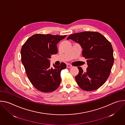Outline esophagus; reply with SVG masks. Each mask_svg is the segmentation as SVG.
<instances>
[{
  "mask_svg": "<svg viewBox=\"0 0 125 125\" xmlns=\"http://www.w3.org/2000/svg\"><path fill=\"white\" fill-rule=\"evenodd\" d=\"M72 67V66L71 65V64H67V68H71Z\"/></svg>",
  "mask_w": 125,
  "mask_h": 125,
  "instance_id": "34e87169",
  "label": "esophagus"
}]
</instances>
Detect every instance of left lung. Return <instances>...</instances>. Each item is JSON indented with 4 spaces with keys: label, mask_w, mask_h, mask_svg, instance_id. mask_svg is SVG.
Listing matches in <instances>:
<instances>
[{
    "label": "left lung",
    "mask_w": 125,
    "mask_h": 125,
    "mask_svg": "<svg viewBox=\"0 0 125 125\" xmlns=\"http://www.w3.org/2000/svg\"><path fill=\"white\" fill-rule=\"evenodd\" d=\"M80 44L82 55L88 65L85 72L78 67L75 77L78 85L85 91L97 90L108 78L114 63L113 50L110 42L96 31H83L70 35L67 39Z\"/></svg>",
    "instance_id": "left-lung-1"
}]
</instances>
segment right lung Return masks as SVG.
Masks as SVG:
<instances>
[{
    "label": "right lung",
    "mask_w": 125,
    "mask_h": 125,
    "mask_svg": "<svg viewBox=\"0 0 125 125\" xmlns=\"http://www.w3.org/2000/svg\"><path fill=\"white\" fill-rule=\"evenodd\" d=\"M66 35L35 34L23 45L21 61L27 75L33 86L43 93L55 91L61 83L60 72L66 68L64 63L50 67L49 59L58 52L57 44Z\"/></svg>",
    "instance_id": "obj_1"
}]
</instances>
